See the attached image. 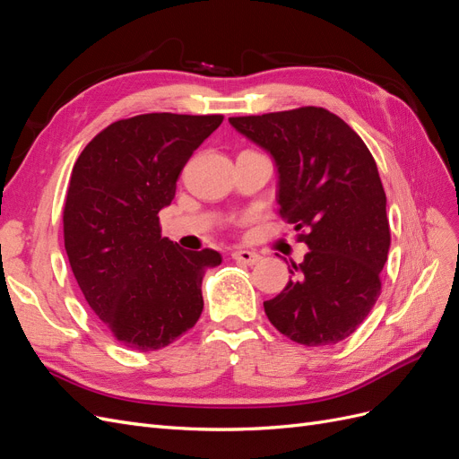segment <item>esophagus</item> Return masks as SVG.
<instances>
[{
    "label": "esophagus",
    "mask_w": 459,
    "mask_h": 459,
    "mask_svg": "<svg viewBox=\"0 0 459 459\" xmlns=\"http://www.w3.org/2000/svg\"><path fill=\"white\" fill-rule=\"evenodd\" d=\"M231 256H233V260L247 264V266H255V264H258L262 260V256L253 251H235V253H231Z\"/></svg>",
    "instance_id": "esophagus-1"
}]
</instances>
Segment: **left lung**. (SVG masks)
Instances as JSON below:
<instances>
[{"label": "left lung", "mask_w": 459, "mask_h": 459, "mask_svg": "<svg viewBox=\"0 0 459 459\" xmlns=\"http://www.w3.org/2000/svg\"><path fill=\"white\" fill-rule=\"evenodd\" d=\"M230 124L273 159L281 216L297 231L308 228L300 239L310 251L264 312L304 346L346 339L381 293L391 247L386 195L369 149L322 107L235 117Z\"/></svg>", "instance_id": "left-lung-1"}]
</instances>
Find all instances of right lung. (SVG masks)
<instances>
[{"mask_svg": "<svg viewBox=\"0 0 459 459\" xmlns=\"http://www.w3.org/2000/svg\"><path fill=\"white\" fill-rule=\"evenodd\" d=\"M221 120L172 113L118 120L74 164L63 214L66 256L90 308L128 349H164L203 312L204 272L221 256L162 238L159 212Z\"/></svg>", "mask_w": 459, "mask_h": 459, "instance_id": "1", "label": "right lung"}]
</instances>
